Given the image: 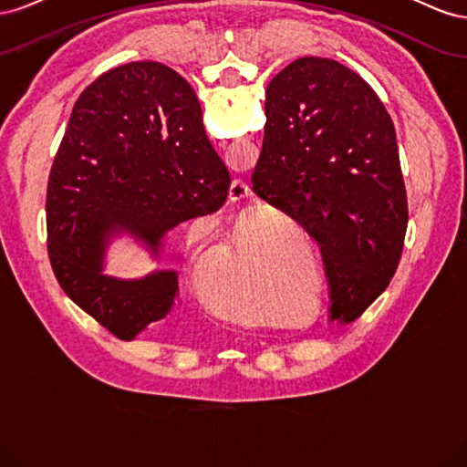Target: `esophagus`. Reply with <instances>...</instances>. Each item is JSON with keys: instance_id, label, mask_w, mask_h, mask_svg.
<instances>
[{"instance_id": "esophagus-1", "label": "esophagus", "mask_w": 467, "mask_h": 467, "mask_svg": "<svg viewBox=\"0 0 467 467\" xmlns=\"http://www.w3.org/2000/svg\"><path fill=\"white\" fill-rule=\"evenodd\" d=\"M249 194H251V189L244 179H234L232 181V185H230V201L232 202L244 201V199H247Z\"/></svg>"}]
</instances>
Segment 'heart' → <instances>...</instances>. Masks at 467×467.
Returning <instances> with one entry per match:
<instances>
[{"mask_svg": "<svg viewBox=\"0 0 467 467\" xmlns=\"http://www.w3.org/2000/svg\"><path fill=\"white\" fill-rule=\"evenodd\" d=\"M194 247H196V242L189 244L187 263H189V268H191V275H192V278H194L196 282H199V285H204V280H206V276H208V268H206V263H202V261L199 259V255H196ZM239 265H242V257H239V253H232V255H230V266H239ZM206 298H208V302H210L212 306L218 307L222 314L230 316V317H235V319L247 321V319H251V317H253V314H255V309H253V306H235V307L225 306L222 300H218V298H216L214 294H212V290H208Z\"/></svg>", "mask_w": 467, "mask_h": 467, "instance_id": "b5f03b06", "label": "heart"}]
</instances>
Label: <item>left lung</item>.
Instances as JSON below:
<instances>
[{"label": "left lung", "mask_w": 467, "mask_h": 467, "mask_svg": "<svg viewBox=\"0 0 467 467\" xmlns=\"http://www.w3.org/2000/svg\"><path fill=\"white\" fill-rule=\"evenodd\" d=\"M253 191L319 245L331 321L358 319L400 265L407 192L384 103L357 72L304 56L266 86Z\"/></svg>", "instance_id": "left-lung-1"}]
</instances>
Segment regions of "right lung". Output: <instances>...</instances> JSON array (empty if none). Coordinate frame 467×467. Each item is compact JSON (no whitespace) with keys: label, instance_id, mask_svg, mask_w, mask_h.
<instances>
[{"label":"right lung","instance_id":"obj_1","mask_svg":"<svg viewBox=\"0 0 467 467\" xmlns=\"http://www.w3.org/2000/svg\"><path fill=\"white\" fill-rule=\"evenodd\" d=\"M230 173L204 132L192 88L160 62L112 67L86 88L48 179L47 235L56 280L122 341L153 329L177 298V273L103 275L112 235L130 234L153 257L181 222L228 199Z\"/></svg>","mask_w":467,"mask_h":467}]
</instances>
